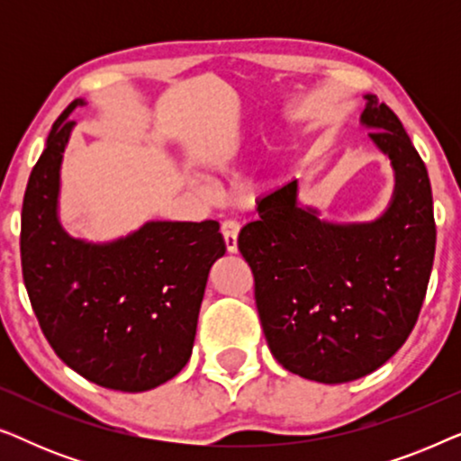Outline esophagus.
<instances>
[{
    "mask_svg": "<svg viewBox=\"0 0 461 461\" xmlns=\"http://www.w3.org/2000/svg\"><path fill=\"white\" fill-rule=\"evenodd\" d=\"M239 226L237 220H224L222 222V237H224V243H226V249L230 251V254H235L237 251V237H239Z\"/></svg>",
    "mask_w": 461,
    "mask_h": 461,
    "instance_id": "obj_1",
    "label": "esophagus"
}]
</instances>
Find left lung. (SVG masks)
<instances>
[{
  "label": "left lung",
  "instance_id": "1",
  "mask_svg": "<svg viewBox=\"0 0 461 461\" xmlns=\"http://www.w3.org/2000/svg\"><path fill=\"white\" fill-rule=\"evenodd\" d=\"M363 123L393 161L396 193L371 224H325L298 205V180L268 193L239 232L273 357L306 380L344 384L382 367L418 323L437 224L428 169L375 96Z\"/></svg>",
  "mask_w": 461,
  "mask_h": 461
}]
</instances>
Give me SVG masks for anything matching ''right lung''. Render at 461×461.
Returning a JSON list of instances; mask_svg holds the SVG:
<instances>
[{
  "mask_svg": "<svg viewBox=\"0 0 461 461\" xmlns=\"http://www.w3.org/2000/svg\"><path fill=\"white\" fill-rule=\"evenodd\" d=\"M73 100L50 131L23 201L21 262L52 350L103 388L144 393L191 358L212 264L226 245L216 220L149 222L109 245L71 239L56 218Z\"/></svg>",
  "mask_w": 461,
  "mask_h": 461,
  "instance_id": "right-lung-1",
  "label": "right lung"
}]
</instances>
